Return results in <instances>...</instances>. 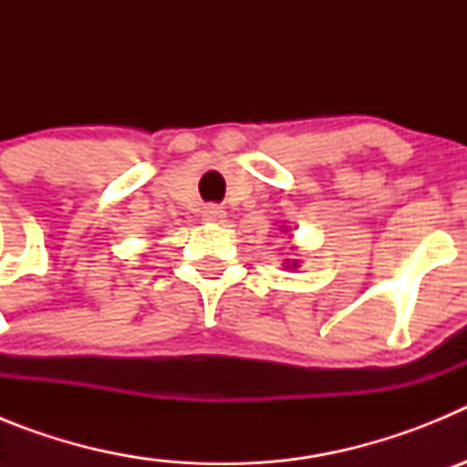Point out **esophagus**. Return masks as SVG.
<instances>
[{
  "label": "esophagus",
  "instance_id": "obj_1",
  "mask_svg": "<svg viewBox=\"0 0 467 467\" xmlns=\"http://www.w3.org/2000/svg\"><path fill=\"white\" fill-rule=\"evenodd\" d=\"M203 220L213 222V224H222L226 220V210L222 205H208V208H203Z\"/></svg>",
  "mask_w": 467,
  "mask_h": 467
}]
</instances>
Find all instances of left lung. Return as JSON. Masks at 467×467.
<instances>
[{"mask_svg": "<svg viewBox=\"0 0 467 467\" xmlns=\"http://www.w3.org/2000/svg\"><path fill=\"white\" fill-rule=\"evenodd\" d=\"M287 266H290V264H287ZM295 266H296V259H295V262H292V269H295Z\"/></svg>", "mask_w": 467, "mask_h": 467, "instance_id": "8db88e82", "label": "left lung"}]
</instances>
